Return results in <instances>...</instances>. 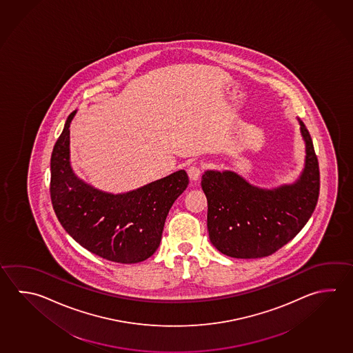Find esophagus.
I'll return each instance as SVG.
<instances>
[{
    "label": "esophagus",
    "mask_w": 353,
    "mask_h": 353,
    "mask_svg": "<svg viewBox=\"0 0 353 353\" xmlns=\"http://www.w3.org/2000/svg\"><path fill=\"white\" fill-rule=\"evenodd\" d=\"M188 174H189L190 179L198 180L200 178V174H201V167L194 164V165L189 167V169H188Z\"/></svg>",
    "instance_id": "obj_1"
}]
</instances>
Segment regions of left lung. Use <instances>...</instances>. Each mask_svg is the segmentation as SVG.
Segmentation results:
<instances>
[{"instance_id": "left-lung-1", "label": "left lung", "mask_w": 353, "mask_h": 353, "mask_svg": "<svg viewBox=\"0 0 353 353\" xmlns=\"http://www.w3.org/2000/svg\"><path fill=\"white\" fill-rule=\"evenodd\" d=\"M299 122L306 143V159L301 176L294 184L268 190L251 185L229 170H208L203 175L209 237L226 256L259 259L272 255L311 218L320 194V169L311 135L300 119Z\"/></svg>"}]
</instances>
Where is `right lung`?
<instances>
[{"label": "right lung", "mask_w": 353, "mask_h": 353, "mask_svg": "<svg viewBox=\"0 0 353 353\" xmlns=\"http://www.w3.org/2000/svg\"><path fill=\"white\" fill-rule=\"evenodd\" d=\"M52 152V206L64 230L84 249L109 261L141 263L161 244L168 212L189 184L185 170L124 194H109L78 179L70 164V125Z\"/></svg>", "instance_id": "1"}]
</instances>
